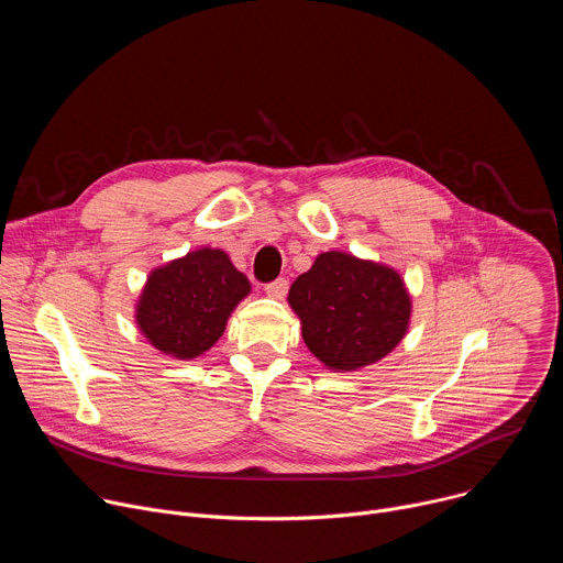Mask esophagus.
<instances>
[{
	"mask_svg": "<svg viewBox=\"0 0 563 563\" xmlns=\"http://www.w3.org/2000/svg\"><path fill=\"white\" fill-rule=\"evenodd\" d=\"M287 289H289V283L285 278H278L269 285H265V291L269 298H276V300H283L287 296Z\"/></svg>",
	"mask_w": 563,
	"mask_h": 563,
	"instance_id": "esophagus-1",
	"label": "esophagus"
}]
</instances>
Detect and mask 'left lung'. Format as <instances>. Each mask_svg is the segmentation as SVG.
<instances>
[{"mask_svg": "<svg viewBox=\"0 0 563 563\" xmlns=\"http://www.w3.org/2000/svg\"><path fill=\"white\" fill-rule=\"evenodd\" d=\"M309 352L334 372L385 358L408 334L412 300L387 265L345 252L320 254L287 296Z\"/></svg>", "mask_w": 563, "mask_h": 563, "instance_id": "1", "label": "left lung"}]
</instances>
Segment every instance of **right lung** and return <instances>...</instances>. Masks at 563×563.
I'll return each instance as SVG.
<instances>
[{
    "mask_svg": "<svg viewBox=\"0 0 563 563\" xmlns=\"http://www.w3.org/2000/svg\"><path fill=\"white\" fill-rule=\"evenodd\" d=\"M250 291L247 276L222 250L202 247L148 274L135 323L155 350L189 361L216 345Z\"/></svg>",
    "mask_w": 563,
    "mask_h": 563,
    "instance_id": "1",
    "label": "right lung"
}]
</instances>
